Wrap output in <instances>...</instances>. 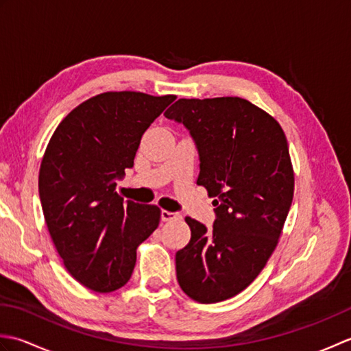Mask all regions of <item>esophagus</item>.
Returning a JSON list of instances; mask_svg holds the SVG:
<instances>
[{
  "label": "esophagus",
  "instance_id": "1",
  "mask_svg": "<svg viewBox=\"0 0 351 351\" xmlns=\"http://www.w3.org/2000/svg\"><path fill=\"white\" fill-rule=\"evenodd\" d=\"M180 219H182L180 213H170V211H166V210L161 211V220L162 221H173V220H180Z\"/></svg>",
  "mask_w": 351,
  "mask_h": 351
}]
</instances>
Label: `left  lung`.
I'll use <instances>...</instances> for the list:
<instances>
[{
	"label": "left lung",
	"mask_w": 351,
	"mask_h": 351,
	"mask_svg": "<svg viewBox=\"0 0 351 351\" xmlns=\"http://www.w3.org/2000/svg\"><path fill=\"white\" fill-rule=\"evenodd\" d=\"M167 119L197 146V185L215 197L211 230L191 217L190 243L176 252V278L190 299L217 303L241 293L279 243L294 196V170L282 126L238 96L178 99Z\"/></svg>",
	"instance_id": "left-lung-1"
}]
</instances>
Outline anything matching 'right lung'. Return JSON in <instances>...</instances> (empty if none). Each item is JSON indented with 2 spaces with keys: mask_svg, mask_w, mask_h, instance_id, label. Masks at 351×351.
Segmentation results:
<instances>
[{
  "mask_svg": "<svg viewBox=\"0 0 351 351\" xmlns=\"http://www.w3.org/2000/svg\"><path fill=\"white\" fill-rule=\"evenodd\" d=\"M175 95L106 92L66 116L43 154L39 196L66 270L95 293L130 280L137 247L158 228L161 210L123 200L116 180L134 166L141 136Z\"/></svg>",
  "mask_w": 351,
  "mask_h": 351,
  "instance_id": "obj_1",
  "label": "right lung"
}]
</instances>
